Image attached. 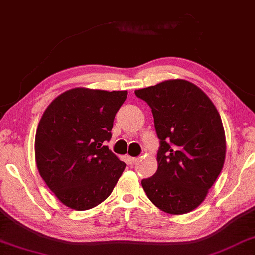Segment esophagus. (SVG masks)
<instances>
[{
	"instance_id": "esophagus-1",
	"label": "esophagus",
	"mask_w": 255,
	"mask_h": 255,
	"mask_svg": "<svg viewBox=\"0 0 255 255\" xmlns=\"http://www.w3.org/2000/svg\"><path fill=\"white\" fill-rule=\"evenodd\" d=\"M128 161H130L131 164H133V163H136L137 160H139V159H137V158H133V157H128Z\"/></svg>"
}]
</instances>
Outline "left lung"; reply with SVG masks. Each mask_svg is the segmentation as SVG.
<instances>
[{"label":"left lung","mask_w":255,"mask_h":255,"mask_svg":"<svg viewBox=\"0 0 255 255\" xmlns=\"http://www.w3.org/2000/svg\"><path fill=\"white\" fill-rule=\"evenodd\" d=\"M152 110L160 140L158 169L142 180L159 209L181 215L197 208L216 181L225 161L226 140L215 105L195 84L169 79L137 89Z\"/></svg>","instance_id":"1"}]
</instances>
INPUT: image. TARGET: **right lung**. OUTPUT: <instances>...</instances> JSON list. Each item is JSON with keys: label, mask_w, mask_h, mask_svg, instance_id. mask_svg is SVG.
<instances>
[{"label": "right lung", "mask_w": 255, "mask_h": 255, "mask_svg": "<svg viewBox=\"0 0 255 255\" xmlns=\"http://www.w3.org/2000/svg\"><path fill=\"white\" fill-rule=\"evenodd\" d=\"M128 91L76 87L57 96L35 133L40 176L67 207L86 211L109 197L125 169L105 145Z\"/></svg>", "instance_id": "right-lung-1"}]
</instances>
